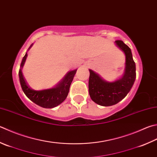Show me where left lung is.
<instances>
[{"instance_id":"left-lung-1","label":"left lung","mask_w":157,"mask_h":157,"mask_svg":"<svg viewBox=\"0 0 157 157\" xmlns=\"http://www.w3.org/2000/svg\"><path fill=\"white\" fill-rule=\"evenodd\" d=\"M125 55V68L122 76L113 82L106 81L93 70H90L89 93L96 104L109 106L114 105L124 98L131 90L136 78L135 63L131 50L122 41L115 42Z\"/></svg>"}]
</instances>
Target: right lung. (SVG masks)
Instances as JSON below:
<instances>
[{
  "instance_id": "add662e5",
  "label": "right lung",
  "mask_w": 157,
  "mask_h": 157,
  "mask_svg": "<svg viewBox=\"0 0 157 157\" xmlns=\"http://www.w3.org/2000/svg\"><path fill=\"white\" fill-rule=\"evenodd\" d=\"M33 44H32L29 47L28 51L31 48ZM26 57H27V52H26L22 59L18 73L20 82L24 93L31 101L43 108L52 109L59 105L66 100L67 96L71 82L72 81L77 69L67 72L64 77L55 87L46 89V90H34L26 83L22 72Z\"/></svg>"
}]
</instances>
